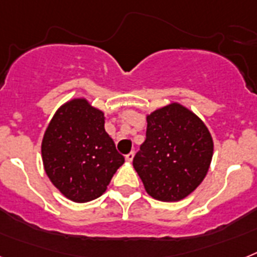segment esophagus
<instances>
[{"label": "esophagus", "instance_id": "obj_1", "mask_svg": "<svg viewBox=\"0 0 257 257\" xmlns=\"http://www.w3.org/2000/svg\"><path fill=\"white\" fill-rule=\"evenodd\" d=\"M133 158H135V153H133V152H131V153H129V154L125 155V161L129 162V163H131V162L133 161Z\"/></svg>", "mask_w": 257, "mask_h": 257}]
</instances>
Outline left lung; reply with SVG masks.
<instances>
[{"label": "left lung", "instance_id": "8db88e82", "mask_svg": "<svg viewBox=\"0 0 257 257\" xmlns=\"http://www.w3.org/2000/svg\"><path fill=\"white\" fill-rule=\"evenodd\" d=\"M146 140L133 167L155 200L179 201L191 195L208 174L213 139L201 118L179 103L146 116Z\"/></svg>", "mask_w": 257, "mask_h": 257}]
</instances>
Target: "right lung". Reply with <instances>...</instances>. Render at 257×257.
Masks as SVG:
<instances>
[{
  "label": "right lung",
  "mask_w": 257,
  "mask_h": 257,
  "mask_svg": "<svg viewBox=\"0 0 257 257\" xmlns=\"http://www.w3.org/2000/svg\"><path fill=\"white\" fill-rule=\"evenodd\" d=\"M42 158L52 184L74 202L100 197L124 163L105 132L104 113L85 98L56 111L43 137Z\"/></svg>",
  "instance_id": "1"
}]
</instances>
